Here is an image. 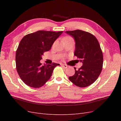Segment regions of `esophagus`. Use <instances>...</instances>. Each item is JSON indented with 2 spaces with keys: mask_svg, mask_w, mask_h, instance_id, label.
Segmentation results:
<instances>
[{
  "mask_svg": "<svg viewBox=\"0 0 121 121\" xmlns=\"http://www.w3.org/2000/svg\"><path fill=\"white\" fill-rule=\"evenodd\" d=\"M61 66H63L64 68H68V65H64V64H61Z\"/></svg>",
  "mask_w": 121,
  "mask_h": 121,
  "instance_id": "34e87169",
  "label": "esophagus"
}]
</instances>
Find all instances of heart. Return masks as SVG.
<instances>
[{"instance_id": "b5f03b06", "label": "heart", "mask_w": 121, "mask_h": 121, "mask_svg": "<svg viewBox=\"0 0 121 121\" xmlns=\"http://www.w3.org/2000/svg\"><path fill=\"white\" fill-rule=\"evenodd\" d=\"M67 41H74V40H73V39L71 37H69V36H67V37H65L64 38V42ZM54 44H55V43L53 44V45Z\"/></svg>"}]
</instances>
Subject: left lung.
I'll list each match as a JSON object with an SVG mask.
<instances>
[{
	"mask_svg": "<svg viewBox=\"0 0 121 121\" xmlns=\"http://www.w3.org/2000/svg\"><path fill=\"white\" fill-rule=\"evenodd\" d=\"M74 38L76 49L74 55L83 65L69 79L77 86L86 87L96 81L103 66V54L97 38L89 32L80 30L65 31Z\"/></svg>",
	"mask_w": 121,
	"mask_h": 121,
	"instance_id": "left-lung-1",
	"label": "left lung"
}]
</instances>
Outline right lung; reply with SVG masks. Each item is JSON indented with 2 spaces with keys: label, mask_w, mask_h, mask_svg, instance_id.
Masks as SVG:
<instances>
[{
  "label": "right lung",
  "mask_w": 121,
  "mask_h": 121,
  "mask_svg": "<svg viewBox=\"0 0 121 121\" xmlns=\"http://www.w3.org/2000/svg\"><path fill=\"white\" fill-rule=\"evenodd\" d=\"M63 32L40 30L26 35L21 40L16 53V69L27 86L37 88L50 78L54 68L59 64L42 65L40 61Z\"/></svg>",
  "instance_id": "right-lung-1"
}]
</instances>
